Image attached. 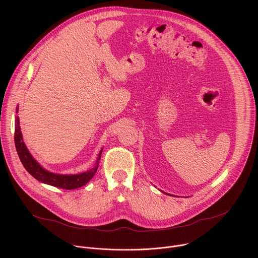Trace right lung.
<instances>
[{"label":"right lung","mask_w":258,"mask_h":258,"mask_svg":"<svg viewBox=\"0 0 258 258\" xmlns=\"http://www.w3.org/2000/svg\"><path fill=\"white\" fill-rule=\"evenodd\" d=\"M14 141H15V147L16 151L19 156V159L21 163L23 164L24 168L38 180L48 183L53 187H57L64 190H73L78 189L83 186H85L88 181L95 175L98 166L99 161L101 158L102 150L99 154V157L97 159V162L95 166L83 173L80 174H56L53 172H49L46 169H44L38 162L34 160V158L30 155L28 152L25 144L22 141V135L20 132L19 126V118L16 117L15 119V133H14Z\"/></svg>","instance_id":"1"}]
</instances>
